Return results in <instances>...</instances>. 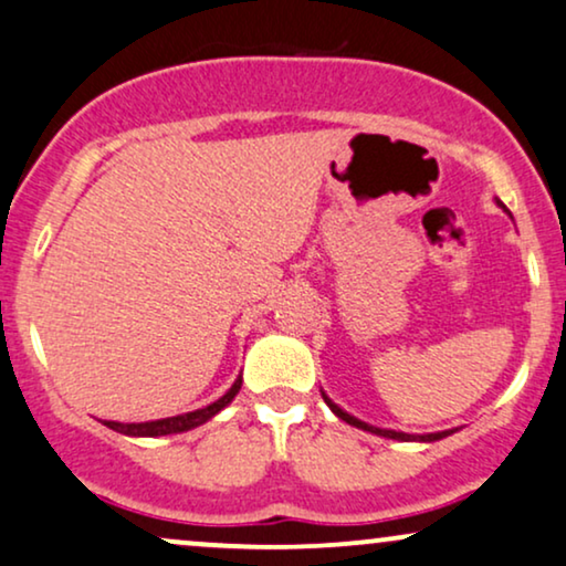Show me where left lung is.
Here are the masks:
<instances>
[{
	"label": "left lung",
	"instance_id": "8db88e82",
	"mask_svg": "<svg viewBox=\"0 0 566 566\" xmlns=\"http://www.w3.org/2000/svg\"><path fill=\"white\" fill-rule=\"evenodd\" d=\"M499 203V200H496ZM502 206V203H499ZM321 397H324V402L332 407V412L336 415V418H342L345 423L360 428V431H368V433H376V436H384V439H395V441H423V443H431V441H439V439H447V436H452L457 428H449V431H436V433H405V431H391V428H378V426H370L366 423V420H357L355 415H349L342 410L339 405L332 402V399L326 397V391H321Z\"/></svg>",
	"mask_w": 566,
	"mask_h": 566
}]
</instances>
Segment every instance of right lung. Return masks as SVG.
<instances>
[{
	"label": "right lung",
	"instance_id": "1",
	"mask_svg": "<svg viewBox=\"0 0 566 566\" xmlns=\"http://www.w3.org/2000/svg\"><path fill=\"white\" fill-rule=\"evenodd\" d=\"M242 386V376L234 378V384L227 389L224 397H219L217 402L200 407V410H192V412H182V415H175V418H161V420H146V423H117V420H104L106 428H112V431L117 433H125V436H146V439H156V436H169V433H185V431H192V428L209 423L213 415H219L224 410L227 405L232 402L234 397H238Z\"/></svg>",
	"mask_w": 566,
	"mask_h": 566
}]
</instances>
